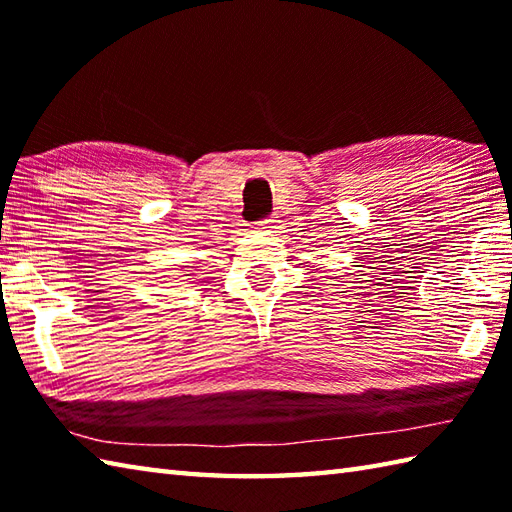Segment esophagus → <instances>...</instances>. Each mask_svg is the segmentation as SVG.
I'll return each mask as SVG.
<instances>
[{
  "mask_svg": "<svg viewBox=\"0 0 512 512\" xmlns=\"http://www.w3.org/2000/svg\"><path fill=\"white\" fill-rule=\"evenodd\" d=\"M257 228L262 233H275V228H277V220H273V217H266V220H262L257 224Z\"/></svg>",
  "mask_w": 512,
  "mask_h": 512,
  "instance_id": "1",
  "label": "esophagus"
}]
</instances>
